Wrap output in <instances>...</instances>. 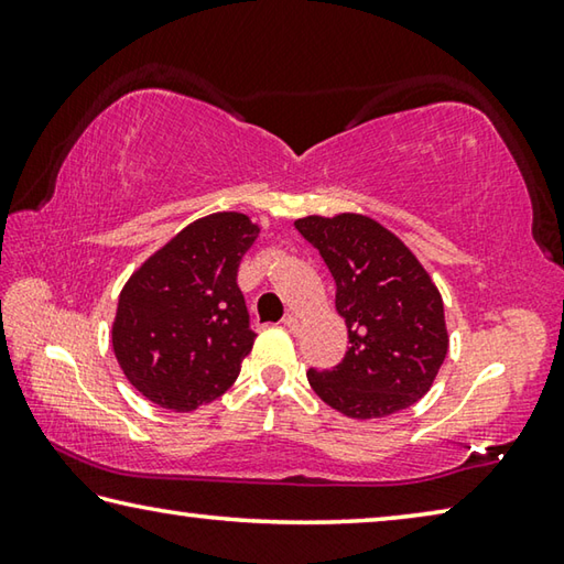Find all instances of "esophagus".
Listing matches in <instances>:
<instances>
[{
    "instance_id": "esophagus-1",
    "label": "esophagus",
    "mask_w": 564,
    "mask_h": 564,
    "mask_svg": "<svg viewBox=\"0 0 564 564\" xmlns=\"http://www.w3.org/2000/svg\"><path fill=\"white\" fill-rule=\"evenodd\" d=\"M283 326L289 328L291 333H295V330H299V316H293V313H289V316L283 318Z\"/></svg>"
}]
</instances>
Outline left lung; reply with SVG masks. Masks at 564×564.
<instances>
[{
    "mask_svg": "<svg viewBox=\"0 0 564 564\" xmlns=\"http://www.w3.org/2000/svg\"><path fill=\"white\" fill-rule=\"evenodd\" d=\"M336 281V311L350 348L333 370H308L316 395L358 420L417 403L447 356L441 291L413 251L370 216L295 221Z\"/></svg>",
    "mask_w": 564,
    "mask_h": 564,
    "instance_id": "1",
    "label": "left lung"
}]
</instances>
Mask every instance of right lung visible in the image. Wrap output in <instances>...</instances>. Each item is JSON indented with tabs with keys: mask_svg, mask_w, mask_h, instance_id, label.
Returning <instances> with one entry per match:
<instances>
[{
	"mask_svg": "<svg viewBox=\"0 0 564 564\" xmlns=\"http://www.w3.org/2000/svg\"><path fill=\"white\" fill-rule=\"evenodd\" d=\"M259 231L236 212L198 218L121 289L113 356L151 403L188 413L221 398L241 373L256 333L236 275Z\"/></svg>",
	"mask_w": 564,
	"mask_h": 564,
	"instance_id": "right-lung-1",
	"label": "right lung"
}]
</instances>
